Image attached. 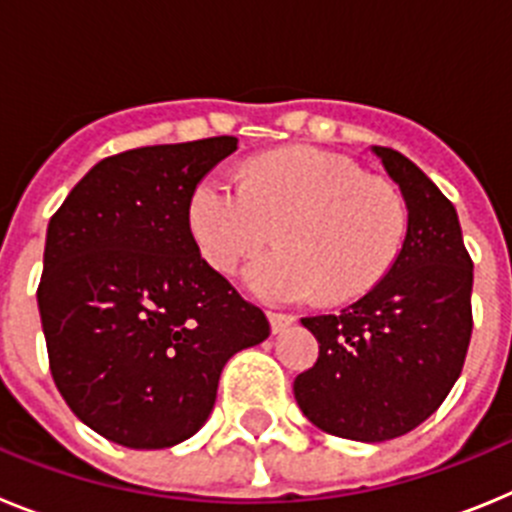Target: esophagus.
<instances>
[{
    "label": "esophagus",
    "mask_w": 512,
    "mask_h": 512,
    "mask_svg": "<svg viewBox=\"0 0 512 512\" xmlns=\"http://www.w3.org/2000/svg\"><path fill=\"white\" fill-rule=\"evenodd\" d=\"M269 323H271V330H274V333H282V330L287 328V325L295 323V315H292V312L271 310L269 312Z\"/></svg>",
    "instance_id": "esophagus-1"
}]
</instances>
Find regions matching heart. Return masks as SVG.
<instances>
[{"instance_id":"1","label":"heart","mask_w":512,"mask_h":512,"mask_svg":"<svg viewBox=\"0 0 512 512\" xmlns=\"http://www.w3.org/2000/svg\"><path fill=\"white\" fill-rule=\"evenodd\" d=\"M192 241L217 271L269 241L243 269L253 295L271 302H351L392 269L408 233L402 194L351 158L318 148H284L253 158L241 184L210 171L187 205Z\"/></svg>"}]
</instances>
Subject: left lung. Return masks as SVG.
Masks as SVG:
<instances>
[{
	"instance_id": "8db88e82",
	"label": "left lung",
	"mask_w": 512,
	"mask_h": 512,
	"mask_svg": "<svg viewBox=\"0 0 512 512\" xmlns=\"http://www.w3.org/2000/svg\"><path fill=\"white\" fill-rule=\"evenodd\" d=\"M374 153L400 184L408 235L369 295L338 315L302 318L320 354L297 374L295 397L320 431L377 443L431 418L459 379L474 325V264L449 197L402 153Z\"/></svg>"
}]
</instances>
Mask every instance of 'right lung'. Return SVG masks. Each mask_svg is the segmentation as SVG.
Segmentation results:
<instances>
[{
	"label": "right lung",
	"mask_w": 512,
	"mask_h": 512,
	"mask_svg": "<svg viewBox=\"0 0 512 512\" xmlns=\"http://www.w3.org/2000/svg\"><path fill=\"white\" fill-rule=\"evenodd\" d=\"M238 138L102 158L48 223L38 307L66 405L128 449H166L205 425L225 361L269 336L261 307L200 256L194 184Z\"/></svg>",
	"instance_id": "1"
}]
</instances>
